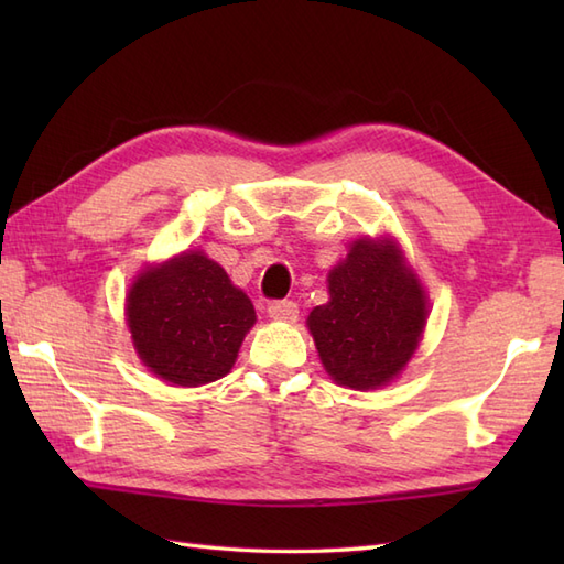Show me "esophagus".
I'll use <instances>...</instances> for the list:
<instances>
[{"label": "esophagus", "mask_w": 564, "mask_h": 564, "mask_svg": "<svg viewBox=\"0 0 564 564\" xmlns=\"http://www.w3.org/2000/svg\"><path fill=\"white\" fill-rule=\"evenodd\" d=\"M267 313H269V317H273V319L295 322V319H297V313H301V310H297V303H293V301H273V303H269Z\"/></svg>", "instance_id": "34e87169"}]
</instances>
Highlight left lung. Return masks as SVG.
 <instances>
[{"label": "left lung", "mask_w": 564, "mask_h": 564, "mask_svg": "<svg viewBox=\"0 0 564 564\" xmlns=\"http://www.w3.org/2000/svg\"><path fill=\"white\" fill-rule=\"evenodd\" d=\"M426 325V295L400 251L361 239L329 273V303L307 317L327 373L339 386L370 390L410 361Z\"/></svg>", "instance_id": "left-lung-1"}]
</instances>
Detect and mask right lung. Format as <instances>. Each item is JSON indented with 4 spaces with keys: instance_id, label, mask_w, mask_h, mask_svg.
<instances>
[{
    "instance_id": "add662e5",
    "label": "right lung",
    "mask_w": 564,
    "mask_h": 564,
    "mask_svg": "<svg viewBox=\"0 0 564 564\" xmlns=\"http://www.w3.org/2000/svg\"><path fill=\"white\" fill-rule=\"evenodd\" d=\"M254 319L249 297L200 251L140 273L128 293V327L142 364L174 386L230 373Z\"/></svg>"
}]
</instances>
